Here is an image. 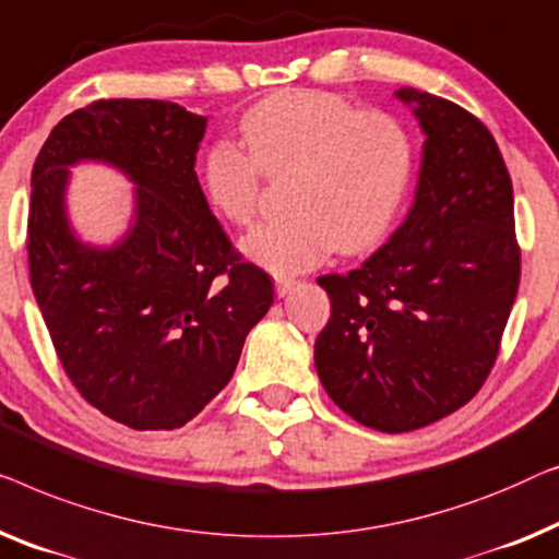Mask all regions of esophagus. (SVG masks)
<instances>
[{"label":"esophagus","instance_id":"esophagus-1","mask_svg":"<svg viewBox=\"0 0 559 559\" xmlns=\"http://www.w3.org/2000/svg\"><path fill=\"white\" fill-rule=\"evenodd\" d=\"M273 281H276V294H278V296H286L288 290L296 286V281L290 278V276H276Z\"/></svg>","mask_w":559,"mask_h":559}]
</instances>
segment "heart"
Here are the masks:
<instances>
[{"label": "heart", "mask_w": 559, "mask_h": 559, "mask_svg": "<svg viewBox=\"0 0 559 559\" xmlns=\"http://www.w3.org/2000/svg\"><path fill=\"white\" fill-rule=\"evenodd\" d=\"M240 136L246 148L235 141L207 148L202 187L225 219L250 225L263 175L290 171L286 202L294 212L242 242L248 258L271 271H304L334 248H372L411 187L415 146L407 126L336 93H273L242 116Z\"/></svg>", "instance_id": "obj_1"}]
</instances>
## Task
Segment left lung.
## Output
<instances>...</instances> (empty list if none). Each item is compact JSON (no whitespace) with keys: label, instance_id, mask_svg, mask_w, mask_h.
<instances>
[{"label":"left lung","instance_id":"8db88e82","mask_svg":"<svg viewBox=\"0 0 559 559\" xmlns=\"http://www.w3.org/2000/svg\"><path fill=\"white\" fill-rule=\"evenodd\" d=\"M397 96L426 131L413 210L361 269L319 278L332 317L313 344L329 397L382 433L430 426L481 390L522 271L512 177L489 129L433 93Z\"/></svg>","mask_w":559,"mask_h":559}]
</instances>
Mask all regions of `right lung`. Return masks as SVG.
I'll return each mask as SVG.
<instances>
[{"label":"right lung","mask_w":559,"mask_h":559,"mask_svg":"<svg viewBox=\"0 0 559 559\" xmlns=\"http://www.w3.org/2000/svg\"><path fill=\"white\" fill-rule=\"evenodd\" d=\"M207 119L152 98L93 100L55 126L33 167L27 263L55 355L83 400L133 430L190 423L238 367L273 304L198 182ZM104 158L138 188V223L116 249L69 233L67 164Z\"/></svg>","instance_id":"obj_1"}]
</instances>
